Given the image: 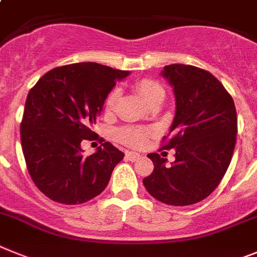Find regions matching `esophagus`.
Segmentation results:
<instances>
[{
	"mask_svg": "<svg viewBox=\"0 0 257 257\" xmlns=\"http://www.w3.org/2000/svg\"><path fill=\"white\" fill-rule=\"evenodd\" d=\"M126 158H128L129 160H132V162H136V160H138L140 158H141V155L138 153H133V151H129V153H126Z\"/></svg>",
	"mask_w": 257,
	"mask_h": 257,
	"instance_id": "esophagus-1",
	"label": "esophagus"
}]
</instances>
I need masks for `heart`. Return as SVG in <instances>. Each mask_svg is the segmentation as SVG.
<instances>
[{
	"mask_svg": "<svg viewBox=\"0 0 257 257\" xmlns=\"http://www.w3.org/2000/svg\"><path fill=\"white\" fill-rule=\"evenodd\" d=\"M135 88L147 104H150L154 101H163L166 98V89L163 88L159 81L154 79L145 77V79L137 80ZM117 98H119V91L116 89L107 95L106 102H104V110L107 112L113 110ZM149 136H150V131L146 128H141V126H124V128H120L116 133V138L121 144L132 147L144 146Z\"/></svg>",
	"mask_w": 257,
	"mask_h": 257,
	"instance_id": "b5f03b06",
	"label": "heart"
}]
</instances>
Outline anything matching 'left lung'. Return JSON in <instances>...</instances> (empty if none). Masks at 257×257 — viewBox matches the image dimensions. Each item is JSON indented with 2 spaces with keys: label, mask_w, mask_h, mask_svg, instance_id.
<instances>
[{
  "label": "left lung",
  "mask_w": 257,
  "mask_h": 257,
  "mask_svg": "<svg viewBox=\"0 0 257 257\" xmlns=\"http://www.w3.org/2000/svg\"><path fill=\"white\" fill-rule=\"evenodd\" d=\"M162 75L176 95L175 119L162 149H176V160L166 166L159 154H149L154 171L144 185L159 202L190 206L206 199L226 173L238 133L235 106L221 82L199 67L169 64Z\"/></svg>",
  "instance_id": "left-lung-1"
}]
</instances>
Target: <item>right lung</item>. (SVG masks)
Here are the masks:
<instances>
[{
  "mask_svg": "<svg viewBox=\"0 0 257 257\" xmlns=\"http://www.w3.org/2000/svg\"><path fill=\"white\" fill-rule=\"evenodd\" d=\"M128 75L94 62L67 64L46 72L30 90L22 149L32 181L51 200L81 204L106 189L124 154L104 142L85 156L81 142L97 140L91 125L116 81Z\"/></svg>",
  "mask_w": 257,
  "mask_h": 257,
  "instance_id": "add662e5",
  "label": "right lung"
}]
</instances>
